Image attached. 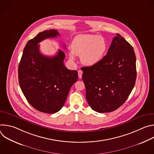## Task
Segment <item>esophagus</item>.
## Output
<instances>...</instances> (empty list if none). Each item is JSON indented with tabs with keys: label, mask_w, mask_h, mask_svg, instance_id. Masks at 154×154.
<instances>
[{
	"label": "esophagus",
	"mask_w": 154,
	"mask_h": 154,
	"mask_svg": "<svg viewBox=\"0 0 154 154\" xmlns=\"http://www.w3.org/2000/svg\"><path fill=\"white\" fill-rule=\"evenodd\" d=\"M82 74H83V72L81 71V70H79L78 71V74H79V79H81L82 77Z\"/></svg>",
	"instance_id": "1"
}]
</instances>
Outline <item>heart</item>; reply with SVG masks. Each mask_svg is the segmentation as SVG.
Wrapping results in <instances>:
<instances>
[{
	"instance_id": "heart-1",
	"label": "heart",
	"mask_w": 154,
	"mask_h": 154,
	"mask_svg": "<svg viewBox=\"0 0 154 154\" xmlns=\"http://www.w3.org/2000/svg\"><path fill=\"white\" fill-rule=\"evenodd\" d=\"M107 49L105 39L96 35L83 34L77 36L72 41L70 57L74 59V54L80 56L82 63L94 66L104 57Z\"/></svg>"
}]
</instances>
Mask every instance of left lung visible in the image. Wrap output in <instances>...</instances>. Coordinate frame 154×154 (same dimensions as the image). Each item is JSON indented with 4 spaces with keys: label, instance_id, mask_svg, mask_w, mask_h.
<instances>
[{
    "label": "left lung",
    "instance_id": "8db88e82",
    "mask_svg": "<svg viewBox=\"0 0 154 154\" xmlns=\"http://www.w3.org/2000/svg\"><path fill=\"white\" fill-rule=\"evenodd\" d=\"M81 69L89 105L99 113L112 112L125 102L135 86L137 69L134 48L117 33L99 63Z\"/></svg>",
    "mask_w": 154,
    "mask_h": 154
}]
</instances>
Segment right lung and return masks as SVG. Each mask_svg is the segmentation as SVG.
<instances>
[{"label":"right lung","mask_w":154,"mask_h":154,"mask_svg":"<svg viewBox=\"0 0 154 154\" xmlns=\"http://www.w3.org/2000/svg\"><path fill=\"white\" fill-rule=\"evenodd\" d=\"M59 35L57 30L52 29L39 33L29 40L18 67L19 85L26 99L37 110L49 114L60 110L71 87L78 79L77 71L65 67L62 51L51 57L39 51L38 43Z\"/></svg>","instance_id":"obj_1"}]
</instances>
